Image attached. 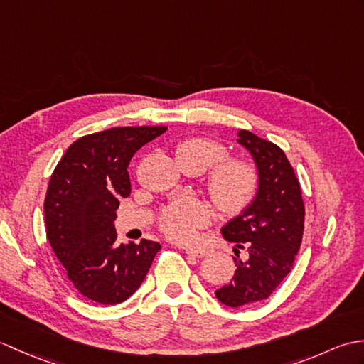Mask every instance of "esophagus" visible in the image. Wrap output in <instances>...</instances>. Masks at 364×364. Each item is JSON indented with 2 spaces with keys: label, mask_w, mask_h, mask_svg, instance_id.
Instances as JSON below:
<instances>
[{
  "label": "esophagus",
  "mask_w": 364,
  "mask_h": 364,
  "mask_svg": "<svg viewBox=\"0 0 364 364\" xmlns=\"http://www.w3.org/2000/svg\"><path fill=\"white\" fill-rule=\"evenodd\" d=\"M186 253L191 255V257H194V258H203L210 252H208L206 249H186Z\"/></svg>",
  "instance_id": "34e87169"
}]
</instances>
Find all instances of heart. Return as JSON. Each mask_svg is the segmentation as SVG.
I'll list each match as a JSON object with an SVG mask.
<instances>
[{
  "label": "heart",
  "mask_w": 364,
  "mask_h": 364,
  "mask_svg": "<svg viewBox=\"0 0 364 364\" xmlns=\"http://www.w3.org/2000/svg\"><path fill=\"white\" fill-rule=\"evenodd\" d=\"M180 164L197 166L200 170L211 167L206 178V189L215 208L225 215H237L252 205L259 189V172L252 161L225 158L227 149L208 137H189L176 145ZM211 213L196 197H183L170 202L159 215V228L176 242H191L198 228L208 225Z\"/></svg>",
  "instance_id": "b5f03b06"
}]
</instances>
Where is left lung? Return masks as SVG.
I'll list each match as a JSON object with an SVG mask.
<instances>
[{
    "mask_svg": "<svg viewBox=\"0 0 364 364\" xmlns=\"http://www.w3.org/2000/svg\"><path fill=\"white\" fill-rule=\"evenodd\" d=\"M237 136L258 168L259 189L252 205L222 228L228 242L247 250L241 260L235 249L233 280L215 291L219 301L231 308L266 300L291 272L305 220L300 183L284 151L247 129Z\"/></svg>",
    "mask_w": 364,
    "mask_h": 364,
    "instance_id": "8db88e82",
    "label": "left lung"
}]
</instances>
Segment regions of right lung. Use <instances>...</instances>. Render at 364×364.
I'll use <instances>...</instances> for the list:
<instances>
[{"instance_id": "add662e5", "label": "right lung", "mask_w": 364, "mask_h": 364, "mask_svg": "<svg viewBox=\"0 0 364 364\" xmlns=\"http://www.w3.org/2000/svg\"><path fill=\"white\" fill-rule=\"evenodd\" d=\"M167 127H119L80 137L50 178L45 223L53 252L84 297L117 305L133 296L149 272L159 242L115 245L119 200L128 197L133 154Z\"/></svg>"}]
</instances>
